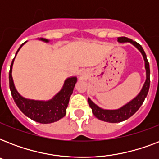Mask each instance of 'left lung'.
Instances as JSON below:
<instances>
[{
	"mask_svg": "<svg viewBox=\"0 0 159 159\" xmlns=\"http://www.w3.org/2000/svg\"><path fill=\"white\" fill-rule=\"evenodd\" d=\"M118 42L120 43H129L132 45H134L139 52L141 53L142 56L144 60V67L146 70V79L143 83V87L141 88L140 92L134 99L121 106L119 109L116 110H106V109H102L101 107L96 105L92 100L88 98V104L90 107L92 108V113L97 119L100 120L106 121L109 123H119L122 121L126 120L127 119L133 116L136 111H138L139 107L142 106L143 102H144V99L147 97L149 89V85H150V70H149V63L147 59L144 51L140 44H139L137 42L133 41L131 39L126 38V37H120L118 38Z\"/></svg>",
	"mask_w": 159,
	"mask_h": 159,
	"instance_id": "1",
	"label": "left lung"
}]
</instances>
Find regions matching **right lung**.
Returning a JSON list of instances; mask_svg holds the SVG:
<instances>
[{"instance_id": "add662e5", "label": "right lung", "mask_w": 159, "mask_h": 159, "mask_svg": "<svg viewBox=\"0 0 159 159\" xmlns=\"http://www.w3.org/2000/svg\"><path fill=\"white\" fill-rule=\"evenodd\" d=\"M39 40L48 43L49 40L47 39L40 38ZM25 42L20 45L16 53H18L21 47L25 43ZM16 56L12 60L11 69L9 72V82L10 89L16 104L27 117L30 118L34 121L40 124H50L59 120L63 118L67 113V107L68 106L70 97L72 94L75 84L77 81V77H67L64 81L62 89L55 95L54 97L48 101H39V100L27 99L22 97L16 90L13 77H12V67Z\"/></svg>"}]
</instances>
